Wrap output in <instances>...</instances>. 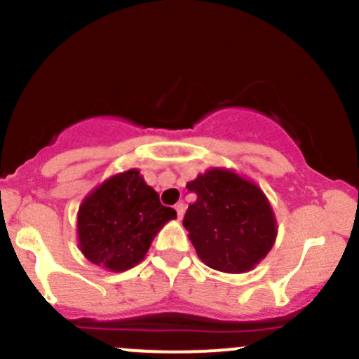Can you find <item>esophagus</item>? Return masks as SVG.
Instances as JSON below:
<instances>
[{"instance_id":"1","label":"esophagus","mask_w":359,"mask_h":359,"mask_svg":"<svg viewBox=\"0 0 359 359\" xmlns=\"http://www.w3.org/2000/svg\"><path fill=\"white\" fill-rule=\"evenodd\" d=\"M175 212H177V217H179V219H182L184 212H186V205H184L182 201H179L175 205Z\"/></svg>"}]
</instances>
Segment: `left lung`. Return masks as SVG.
Masks as SVG:
<instances>
[{
    "label": "left lung",
    "mask_w": 359,
    "mask_h": 359,
    "mask_svg": "<svg viewBox=\"0 0 359 359\" xmlns=\"http://www.w3.org/2000/svg\"><path fill=\"white\" fill-rule=\"evenodd\" d=\"M186 187L198 200L182 224L201 262L227 274L255 269L278 236L276 215L264 191L224 166H212Z\"/></svg>",
    "instance_id": "8db88e82"
}]
</instances>
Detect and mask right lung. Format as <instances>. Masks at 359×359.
<instances>
[{
    "label": "right lung",
    "mask_w": 359,
    "mask_h": 359,
    "mask_svg": "<svg viewBox=\"0 0 359 359\" xmlns=\"http://www.w3.org/2000/svg\"><path fill=\"white\" fill-rule=\"evenodd\" d=\"M177 212L159 203V194L130 168L93 187L78 208L76 234L86 260L111 273L140 264L154 236Z\"/></svg>",
    "instance_id": "obj_1"
}]
</instances>
